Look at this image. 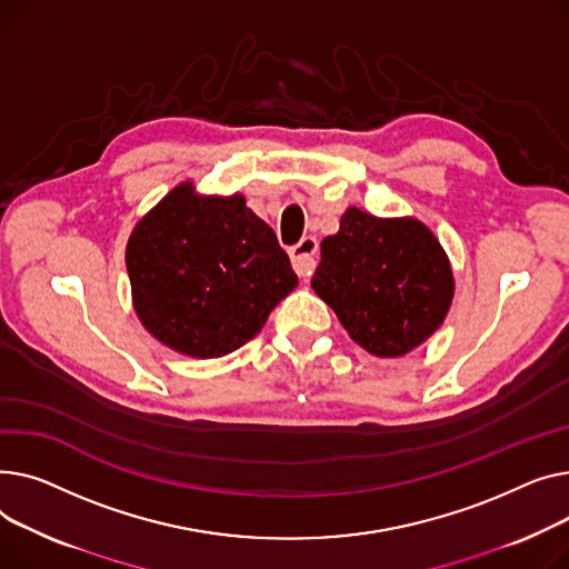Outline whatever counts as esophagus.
Wrapping results in <instances>:
<instances>
[{
    "mask_svg": "<svg viewBox=\"0 0 569 569\" xmlns=\"http://www.w3.org/2000/svg\"><path fill=\"white\" fill-rule=\"evenodd\" d=\"M317 250H319V243H317L315 237H303L298 246H293L289 250L293 271L300 278H310L315 273V269H317Z\"/></svg>",
    "mask_w": 569,
    "mask_h": 569,
    "instance_id": "esophagus-1",
    "label": "esophagus"
}]
</instances>
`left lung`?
<instances>
[{
  "label": "left lung",
  "mask_w": 569,
  "mask_h": 569,
  "mask_svg": "<svg viewBox=\"0 0 569 569\" xmlns=\"http://www.w3.org/2000/svg\"><path fill=\"white\" fill-rule=\"evenodd\" d=\"M312 289L356 345L379 358H399L441 328L455 276L425 222L349 207L340 231L321 241Z\"/></svg>",
  "instance_id": "8db88e82"
}]
</instances>
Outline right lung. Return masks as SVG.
<instances>
[{
	"mask_svg": "<svg viewBox=\"0 0 569 569\" xmlns=\"http://www.w3.org/2000/svg\"><path fill=\"white\" fill-rule=\"evenodd\" d=\"M126 269L142 326L190 358H220L250 342L298 284L276 231L243 194H199L192 181L140 218Z\"/></svg>",
	"mask_w": 569,
	"mask_h": 569,
	"instance_id": "add662e5",
	"label": "right lung"
}]
</instances>
